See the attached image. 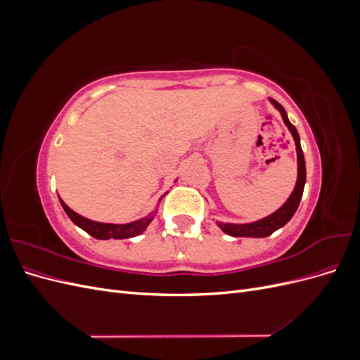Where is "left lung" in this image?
I'll use <instances>...</instances> for the list:
<instances>
[{
	"label": "left lung",
	"mask_w": 360,
	"mask_h": 360,
	"mask_svg": "<svg viewBox=\"0 0 360 360\" xmlns=\"http://www.w3.org/2000/svg\"><path fill=\"white\" fill-rule=\"evenodd\" d=\"M270 102L274 103L279 110V112L282 115V120H284V123L290 129V132L294 138V143H296V150H297V183H296V188H294L292 193L290 195V198L285 201V204L282 205L279 210H276L274 214L264 217V219L252 222V224H242V225L217 222V225H219L221 230L224 233H226L228 236H233V237H267L271 233H275L276 230H279L281 226H284L291 219L292 214L296 213L297 207L300 204V200H302L304 181H307V167H304V158H303V151H302V147H300V138H299L296 127H294L290 123L284 106H282L281 103H278L274 99H270Z\"/></svg>",
	"instance_id": "8db88e82"
}]
</instances>
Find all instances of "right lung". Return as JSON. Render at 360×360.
Returning <instances> with one entry per match:
<instances>
[{
	"mask_svg": "<svg viewBox=\"0 0 360 360\" xmlns=\"http://www.w3.org/2000/svg\"><path fill=\"white\" fill-rule=\"evenodd\" d=\"M60 202L63 205L64 212L68 213V216L70 217V221L73 224L78 225L79 228L85 233H89L90 236H93L94 238H101V240H106V238H129V237H135L138 234L143 233L147 225L153 221V217L156 216V212H153L151 214H148L144 219H139L136 222L132 224H123V225H117V224H102V222H94L86 219V217L75 213L72 209H69V205H66L61 198Z\"/></svg>",
	"mask_w": 360,
	"mask_h": 360,
	"instance_id": "add662e5",
	"label": "right lung"
}]
</instances>
